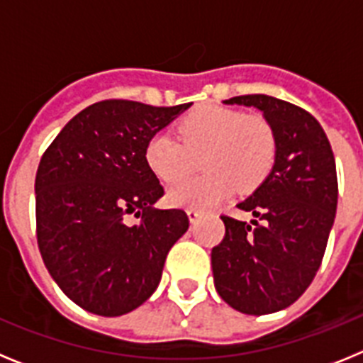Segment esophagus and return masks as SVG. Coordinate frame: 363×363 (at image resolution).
Masks as SVG:
<instances>
[{"label":"esophagus","instance_id":"obj_1","mask_svg":"<svg viewBox=\"0 0 363 363\" xmlns=\"http://www.w3.org/2000/svg\"><path fill=\"white\" fill-rule=\"evenodd\" d=\"M187 216H189V220H191V223H194V221H196L198 218L201 216V211L200 209H194V207H189V209H187Z\"/></svg>","mask_w":363,"mask_h":363}]
</instances>
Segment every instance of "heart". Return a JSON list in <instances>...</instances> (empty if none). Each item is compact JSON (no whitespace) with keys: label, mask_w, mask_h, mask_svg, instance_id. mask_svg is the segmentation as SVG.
I'll use <instances>...</instances> for the list:
<instances>
[{"label":"heart","mask_w":363,"mask_h":363,"mask_svg":"<svg viewBox=\"0 0 363 363\" xmlns=\"http://www.w3.org/2000/svg\"><path fill=\"white\" fill-rule=\"evenodd\" d=\"M178 137L156 133L145 145L149 171L172 184L167 200L176 207H211L238 187L252 192L264 184L277 162L274 129L264 116L238 108L201 105L178 121ZM200 159L207 173L178 182Z\"/></svg>","instance_id":"heart-1"}]
</instances>
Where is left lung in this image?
<instances>
[{"instance_id":"obj_1","label":"left lung","mask_w":363,"mask_h":363,"mask_svg":"<svg viewBox=\"0 0 363 363\" xmlns=\"http://www.w3.org/2000/svg\"><path fill=\"white\" fill-rule=\"evenodd\" d=\"M264 112L277 134L271 174L236 207L256 220L221 216L225 236L213 247L214 287L233 309L271 314L289 307L322 265L338 203L331 143L301 107L265 94L225 99Z\"/></svg>"}]
</instances>
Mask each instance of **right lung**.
<instances>
[{
	"label": "right lung",
	"instance_id": "obj_1",
	"mask_svg": "<svg viewBox=\"0 0 363 363\" xmlns=\"http://www.w3.org/2000/svg\"><path fill=\"white\" fill-rule=\"evenodd\" d=\"M191 107L104 99L54 138L36 172V236L45 267L82 309L121 316L162 280L167 252L189 229L145 163L149 138ZM134 213L138 223L124 218Z\"/></svg>",
	"mask_w": 363,
	"mask_h": 363
}]
</instances>
